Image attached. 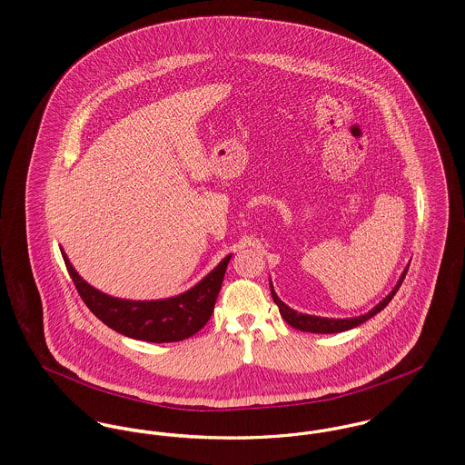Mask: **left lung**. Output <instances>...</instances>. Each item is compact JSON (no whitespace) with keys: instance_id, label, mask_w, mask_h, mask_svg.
<instances>
[{"instance_id":"1","label":"left lung","mask_w":465,"mask_h":465,"mask_svg":"<svg viewBox=\"0 0 465 465\" xmlns=\"http://www.w3.org/2000/svg\"><path fill=\"white\" fill-rule=\"evenodd\" d=\"M406 272H408V268L401 273L398 284L394 286V290H392L378 306H374L369 313L360 315V317H354V319H326V317H315V315L297 313L295 310H292L290 306H286V304L277 297V293L273 292L272 282H270V293H272L273 302H275L277 308H279L281 317H282L292 328H295V330H299V331L322 332V334H326V332H341L347 331V330H352V328L363 324L365 321H369L371 317H374L376 313H380V312L392 301V297L396 295V292H398L399 286H401V282H402V279H404V275H406Z\"/></svg>"}]
</instances>
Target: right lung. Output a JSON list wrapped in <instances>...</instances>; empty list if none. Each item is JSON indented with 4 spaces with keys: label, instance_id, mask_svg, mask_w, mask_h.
<instances>
[{
    "label": "right lung",
    "instance_id": "right-lung-1",
    "mask_svg": "<svg viewBox=\"0 0 465 465\" xmlns=\"http://www.w3.org/2000/svg\"><path fill=\"white\" fill-rule=\"evenodd\" d=\"M63 258L78 295L94 317L134 340L164 343L190 338L207 324L231 254L188 292L161 301H127L102 293L76 273L64 252Z\"/></svg>",
    "mask_w": 465,
    "mask_h": 465
}]
</instances>
